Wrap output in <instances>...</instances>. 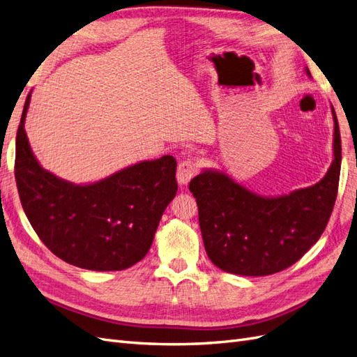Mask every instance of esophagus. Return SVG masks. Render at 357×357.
Wrapping results in <instances>:
<instances>
[{
  "label": "esophagus",
  "mask_w": 357,
  "mask_h": 357,
  "mask_svg": "<svg viewBox=\"0 0 357 357\" xmlns=\"http://www.w3.org/2000/svg\"><path fill=\"white\" fill-rule=\"evenodd\" d=\"M195 174H197L195 160L186 159V160L180 162L178 168H177V181L180 186H186Z\"/></svg>",
  "instance_id": "34e87169"
}]
</instances>
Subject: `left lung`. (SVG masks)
Returning <instances> with one entry per match:
<instances>
[{
  "instance_id": "left-lung-1",
  "label": "left lung",
  "mask_w": 357,
  "mask_h": 357,
  "mask_svg": "<svg viewBox=\"0 0 357 357\" xmlns=\"http://www.w3.org/2000/svg\"><path fill=\"white\" fill-rule=\"evenodd\" d=\"M305 74L311 77L310 70ZM333 117V159L320 181L287 195L264 197L222 169L207 168L190 181L199 228L211 262L222 271L262 277L304 256L325 231L338 192L341 137Z\"/></svg>"
}]
</instances>
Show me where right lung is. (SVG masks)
<instances>
[{"instance_id": "1", "label": "right lung", "mask_w": 357, "mask_h": 357, "mask_svg": "<svg viewBox=\"0 0 357 357\" xmlns=\"http://www.w3.org/2000/svg\"><path fill=\"white\" fill-rule=\"evenodd\" d=\"M31 92L16 135L15 177L32 228L62 261L91 271L139 262L177 193L176 159L142 160L93 183L75 185L40 165L25 132Z\"/></svg>"}]
</instances>
